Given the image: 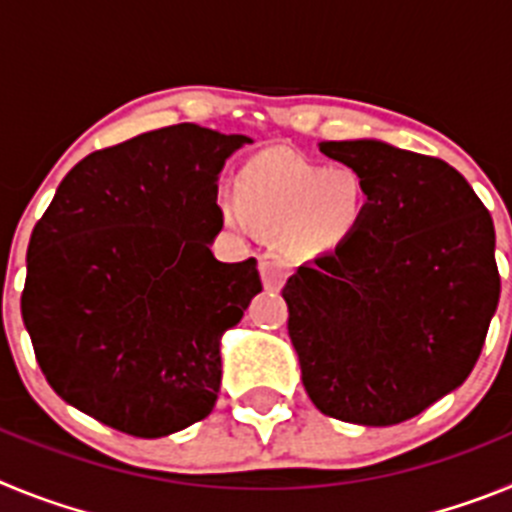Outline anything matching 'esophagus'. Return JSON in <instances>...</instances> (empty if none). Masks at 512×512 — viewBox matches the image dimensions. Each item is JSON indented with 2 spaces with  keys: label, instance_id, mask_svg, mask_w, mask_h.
<instances>
[{
  "label": "esophagus",
  "instance_id": "esophagus-1",
  "mask_svg": "<svg viewBox=\"0 0 512 512\" xmlns=\"http://www.w3.org/2000/svg\"><path fill=\"white\" fill-rule=\"evenodd\" d=\"M259 269L261 279H264V287L269 289V292H277L284 284V279L289 277L292 264H289L287 256H284L282 251H266L259 259Z\"/></svg>",
  "mask_w": 512,
  "mask_h": 512
}]
</instances>
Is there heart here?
<instances>
[{"label": "heart", "mask_w": 512, "mask_h": 512, "mask_svg": "<svg viewBox=\"0 0 512 512\" xmlns=\"http://www.w3.org/2000/svg\"><path fill=\"white\" fill-rule=\"evenodd\" d=\"M235 197L223 200L225 223L282 230L300 251H330L359 228L366 212V187L348 166L307 164L287 151L253 156L235 179Z\"/></svg>", "instance_id": "heart-1"}]
</instances>
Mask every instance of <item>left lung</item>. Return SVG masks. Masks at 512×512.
I'll list each match as a JSON object with an SVG mask.
<instances>
[{"instance_id": "8db88e82", "label": "left lung", "mask_w": 512, "mask_h": 512, "mask_svg": "<svg viewBox=\"0 0 512 512\" xmlns=\"http://www.w3.org/2000/svg\"><path fill=\"white\" fill-rule=\"evenodd\" d=\"M361 176L366 212L287 279V330L320 413L395 425L456 390L500 300L495 225L441 158L382 140H325Z\"/></svg>"}]
</instances>
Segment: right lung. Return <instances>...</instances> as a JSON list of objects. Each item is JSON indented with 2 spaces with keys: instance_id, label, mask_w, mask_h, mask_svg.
<instances>
[{
  "instance_id": "right-lung-1",
  "label": "right lung",
  "mask_w": 512,
  "mask_h": 512,
  "mask_svg": "<svg viewBox=\"0 0 512 512\" xmlns=\"http://www.w3.org/2000/svg\"><path fill=\"white\" fill-rule=\"evenodd\" d=\"M243 143L182 122L89 153L33 228L20 307L35 359L115 431L161 438L215 408L220 336L261 292L256 259L210 251L217 176Z\"/></svg>"
}]
</instances>
